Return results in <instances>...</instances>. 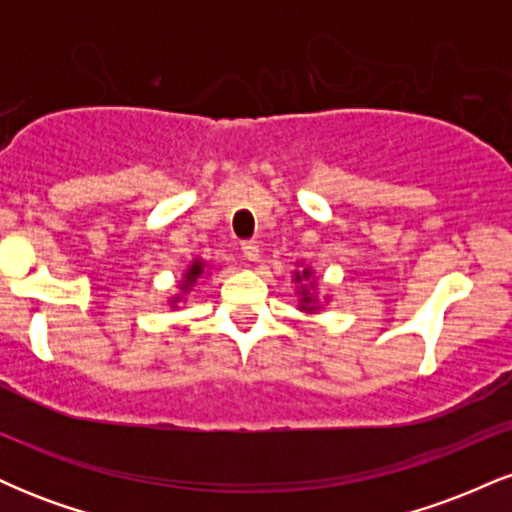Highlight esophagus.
<instances>
[{
    "label": "esophagus",
    "mask_w": 512,
    "mask_h": 512,
    "mask_svg": "<svg viewBox=\"0 0 512 512\" xmlns=\"http://www.w3.org/2000/svg\"><path fill=\"white\" fill-rule=\"evenodd\" d=\"M240 250H243V257L248 262H257L260 260V245L255 243V240H245L243 245H240Z\"/></svg>",
    "instance_id": "34e87169"
}]
</instances>
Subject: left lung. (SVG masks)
Segmentation results:
<instances>
[{
	"instance_id": "obj_1",
	"label": "left lung",
	"mask_w": 512,
	"mask_h": 512,
	"mask_svg": "<svg viewBox=\"0 0 512 512\" xmlns=\"http://www.w3.org/2000/svg\"><path fill=\"white\" fill-rule=\"evenodd\" d=\"M310 276H313V272H310V269H303V272L293 274V279H296V284H301V281L310 279ZM301 293H303V305H301V308H303V310H313V308H310V305H313V296H310L305 286L301 289Z\"/></svg>"
}]
</instances>
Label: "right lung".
<instances>
[{
    "mask_svg": "<svg viewBox=\"0 0 512 512\" xmlns=\"http://www.w3.org/2000/svg\"><path fill=\"white\" fill-rule=\"evenodd\" d=\"M204 274V262H192V267L190 269H187V272H185V281H182V286H180V289L182 291H187V289H190V286L192 284H195V281L199 279V276H202ZM175 303V301H173Z\"/></svg>",
    "mask_w": 512,
    "mask_h": 512,
    "instance_id": "1",
    "label": "right lung"
}]
</instances>
